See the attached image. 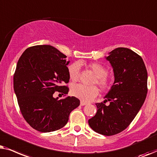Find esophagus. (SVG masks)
Listing matches in <instances>:
<instances>
[{"label":"esophagus","mask_w":157,"mask_h":157,"mask_svg":"<svg viewBox=\"0 0 157 157\" xmlns=\"http://www.w3.org/2000/svg\"><path fill=\"white\" fill-rule=\"evenodd\" d=\"M80 105H87V103H86V102H84V101H81L80 102Z\"/></svg>","instance_id":"1"}]
</instances>
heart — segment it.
I'll return each mask as SVG.
<instances>
[{
    "instance_id": "1",
    "label": "heart",
    "mask_w": 157,
    "mask_h": 157,
    "mask_svg": "<svg viewBox=\"0 0 157 157\" xmlns=\"http://www.w3.org/2000/svg\"><path fill=\"white\" fill-rule=\"evenodd\" d=\"M87 67L93 71L96 75L94 80V84H98L103 90L110 89L112 85V80L108 77V70L105 67L99 63L93 62L88 64ZM80 72V64L79 62H74L68 67V75L70 80L76 82L78 80ZM71 93L82 101L88 102L93 100L99 93V90L96 86H85V85L77 84L72 85L71 87Z\"/></svg>"
}]
</instances>
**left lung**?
<instances>
[{"label": "left lung", "instance_id": "obj_1", "mask_svg": "<svg viewBox=\"0 0 157 157\" xmlns=\"http://www.w3.org/2000/svg\"><path fill=\"white\" fill-rule=\"evenodd\" d=\"M105 59L113 70V85L105 100L96 103L95 116L88 120L90 128L100 134L113 136L128 127L145 101L147 71L142 58L128 48L118 47ZM109 101V105L105 103Z\"/></svg>", "mask_w": 157, "mask_h": 157}]
</instances>
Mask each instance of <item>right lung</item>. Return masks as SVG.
<instances>
[{"label": "right lung", "instance_id": "obj_1", "mask_svg": "<svg viewBox=\"0 0 157 157\" xmlns=\"http://www.w3.org/2000/svg\"><path fill=\"white\" fill-rule=\"evenodd\" d=\"M66 55L50 45L26 49L18 59L13 88L21 112L26 122L40 132L59 130L67 123L70 113L80 105L74 97L54 98L57 91L67 94L70 77Z\"/></svg>", "mask_w": 157, "mask_h": 157}]
</instances>
